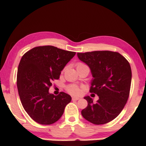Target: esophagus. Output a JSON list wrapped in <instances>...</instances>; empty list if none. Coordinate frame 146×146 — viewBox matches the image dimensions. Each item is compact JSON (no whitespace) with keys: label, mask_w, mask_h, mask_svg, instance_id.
<instances>
[{"label":"esophagus","mask_w":146,"mask_h":146,"mask_svg":"<svg viewBox=\"0 0 146 146\" xmlns=\"http://www.w3.org/2000/svg\"><path fill=\"white\" fill-rule=\"evenodd\" d=\"M80 98H78V97H73V98H72V100H80Z\"/></svg>","instance_id":"obj_1"}]
</instances>
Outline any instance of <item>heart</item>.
<instances>
[{
    "label": "heart",
    "instance_id": "b5f03b06",
    "mask_svg": "<svg viewBox=\"0 0 146 146\" xmlns=\"http://www.w3.org/2000/svg\"><path fill=\"white\" fill-rule=\"evenodd\" d=\"M80 65H83V64L78 63L77 64V66H80ZM68 91L72 95H78L80 93V88L75 85H72V86H70L68 88Z\"/></svg>",
    "mask_w": 146,
    "mask_h": 146
}]
</instances>
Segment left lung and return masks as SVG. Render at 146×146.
<instances>
[{
    "mask_svg": "<svg viewBox=\"0 0 146 146\" xmlns=\"http://www.w3.org/2000/svg\"><path fill=\"white\" fill-rule=\"evenodd\" d=\"M77 55L90 69V92L99 97L96 103L89 96L84 98L88 106L82 110V115L94 124L108 123L119 115L128 101L132 80L130 64L117 52L96 51Z\"/></svg>",
    "mask_w": 146,
    "mask_h": 146,
    "instance_id": "left-lung-1",
    "label": "left lung"
}]
</instances>
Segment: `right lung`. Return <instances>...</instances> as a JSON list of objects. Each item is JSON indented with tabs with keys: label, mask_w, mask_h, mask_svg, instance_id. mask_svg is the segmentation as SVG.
<instances>
[{
	"label": "right lung",
	"mask_w": 146,
	"mask_h": 146,
	"mask_svg": "<svg viewBox=\"0 0 146 146\" xmlns=\"http://www.w3.org/2000/svg\"><path fill=\"white\" fill-rule=\"evenodd\" d=\"M75 52L53 46H37L22 57L18 65L17 87L25 111L37 123L49 125L60 119L71 97L61 92H48L52 81L60 78L61 71Z\"/></svg>",
	"instance_id": "1"
}]
</instances>
